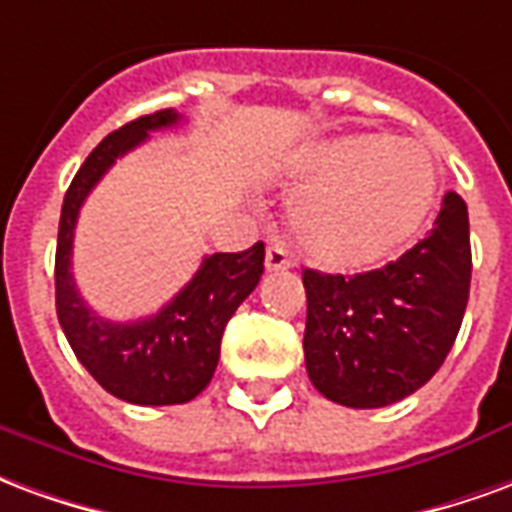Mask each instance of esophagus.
<instances>
[{
  "mask_svg": "<svg viewBox=\"0 0 512 512\" xmlns=\"http://www.w3.org/2000/svg\"><path fill=\"white\" fill-rule=\"evenodd\" d=\"M264 267H267V272L289 270V267H292V259H289V253H286L283 245L272 242L270 248H267V256H264Z\"/></svg>",
  "mask_w": 512,
  "mask_h": 512,
  "instance_id": "1",
  "label": "esophagus"
}]
</instances>
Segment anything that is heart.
Listing matches in <instances>:
<instances>
[{
  "mask_svg": "<svg viewBox=\"0 0 512 512\" xmlns=\"http://www.w3.org/2000/svg\"><path fill=\"white\" fill-rule=\"evenodd\" d=\"M294 177L305 190L292 234L324 270L374 267L412 240L436 196V166L423 147L390 136H352L302 152Z\"/></svg>",
  "mask_w": 512,
  "mask_h": 512,
  "instance_id": "obj_1",
  "label": "heart"
}]
</instances>
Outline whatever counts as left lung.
Listing matches in <instances>:
<instances>
[{
	"instance_id": "8db88e82",
	"label": "left lung",
	"mask_w": 512,
	"mask_h": 512,
	"mask_svg": "<svg viewBox=\"0 0 512 512\" xmlns=\"http://www.w3.org/2000/svg\"><path fill=\"white\" fill-rule=\"evenodd\" d=\"M469 281V212L453 190L431 234L382 270L302 272V349L313 387L352 409H379L420 390L453 349Z\"/></svg>"
}]
</instances>
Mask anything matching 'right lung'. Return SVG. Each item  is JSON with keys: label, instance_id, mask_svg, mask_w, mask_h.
<instances>
[{"label": "right lung", "instance_id": "1", "mask_svg": "<svg viewBox=\"0 0 512 512\" xmlns=\"http://www.w3.org/2000/svg\"><path fill=\"white\" fill-rule=\"evenodd\" d=\"M174 108L138 117L114 130L89 152L62 201L57 237V316L78 363L119 401L138 406L188 404L210 384L220 357V338L242 300L264 272V242L240 253L204 256L185 289L155 316L108 322L78 294L70 259L78 212L117 158L144 144L152 130L174 128Z\"/></svg>", "mask_w": 512, "mask_h": 512}]
</instances>
